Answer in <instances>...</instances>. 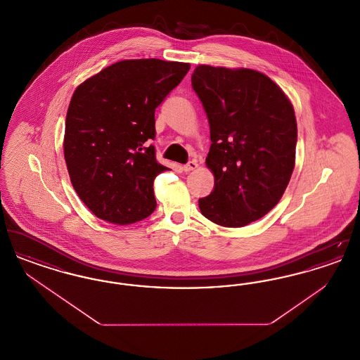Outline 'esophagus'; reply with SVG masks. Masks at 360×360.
<instances>
[{
  "instance_id": "obj_1",
  "label": "esophagus",
  "mask_w": 360,
  "mask_h": 360,
  "mask_svg": "<svg viewBox=\"0 0 360 360\" xmlns=\"http://www.w3.org/2000/svg\"><path fill=\"white\" fill-rule=\"evenodd\" d=\"M198 167V163H197V160H190L188 165H185L182 169H184V172H191V170H195Z\"/></svg>"
}]
</instances>
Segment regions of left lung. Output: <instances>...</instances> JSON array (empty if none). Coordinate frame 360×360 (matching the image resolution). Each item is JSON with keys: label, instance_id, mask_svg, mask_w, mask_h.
<instances>
[{"label": "left lung", "instance_id": "8db88e82", "mask_svg": "<svg viewBox=\"0 0 360 360\" xmlns=\"http://www.w3.org/2000/svg\"><path fill=\"white\" fill-rule=\"evenodd\" d=\"M191 86L210 127L206 167L213 191L200 198L212 223L240 228L282 198L295 166L297 121L285 91L257 70L200 65Z\"/></svg>", "mask_w": 360, "mask_h": 360}]
</instances>
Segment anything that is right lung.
Wrapping results in <instances>:
<instances>
[{
  "label": "right lung",
  "mask_w": 360,
  "mask_h": 360,
  "mask_svg": "<svg viewBox=\"0 0 360 360\" xmlns=\"http://www.w3.org/2000/svg\"><path fill=\"white\" fill-rule=\"evenodd\" d=\"M190 65L125 59L87 78L70 101L63 154L78 197L98 219L128 225L156 207L155 178L169 170L155 159V109Z\"/></svg>",
  "instance_id": "right-lung-1"
}]
</instances>
